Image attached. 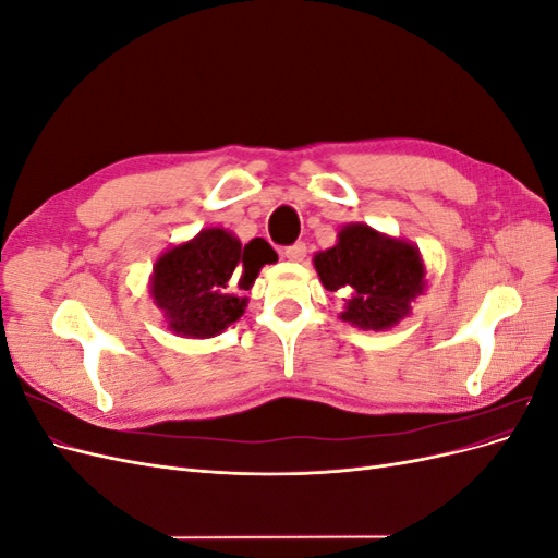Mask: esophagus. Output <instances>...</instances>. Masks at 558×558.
Wrapping results in <instances>:
<instances>
[{
    "label": "esophagus",
    "instance_id": "obj_1",
    "mask_svg": "<svg viewBox=\"0 0 558 558\" xmlns=\"http://www.w3.org/2000/svg\"><path fill=\"white\" fill-rule=\"evenodd\" d=\"M283 256L289 258V260H295V263L305 260V256H307V244H305V242H295V244H291V246H286V248H283Z\"/></svg>",
    "mask_w": 558,
    "mask_h": 558
}]
</instances>
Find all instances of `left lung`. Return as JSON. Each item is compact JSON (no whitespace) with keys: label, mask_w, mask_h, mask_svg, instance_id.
<instances>
[{"label":"left lung","mask_w":558,"mask_h":558,"mask_svg":"<svg viewBox=\"0 0 558 558\" xmlns=\"http://www.w3.org/2000/svg\"><path fill=\"white\" fill-rule=\"evenodd\" d=\"M314 267L328 291L344 295L342 318L359 328L396 326L424 291L418 251L363 223L347 226L340 242L316 253Z\"/></svg>","instance_id":"8db88e82"}]
</instances>
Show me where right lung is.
<instances>
[{
	"mask_svg": "<svg viewBox=\"0 0 558 558\" xmlns=\"http://www.w3.org/2000/svg\"><path fill=\"white\" fill-rule=\"evenodd\" d=\"M275 260L277 253L265 240L242 246L230 232L209 228L193 242L162 253L150 293L174 332L214 337L244 314L242 293L256 281L260 267Z\"/></svg>",
	"mask_w": 558,
	"mask_h": 558,
	"instance_id": "obj_1",
	"label": "right lung"
}]
</instances>
